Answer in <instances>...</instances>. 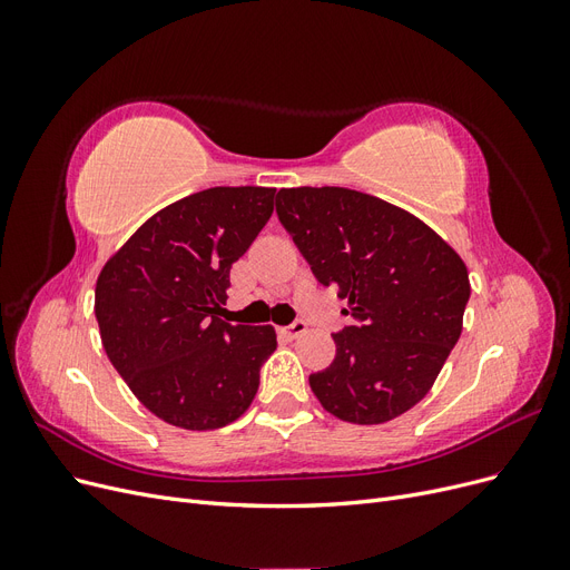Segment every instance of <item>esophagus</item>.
<instances>
[{
    "instance_id": "obj_1",
    "label": "esophagus",
    "mask_w": 570,
    "mask_h": 570,
    "mask_svg": "<svg viewBox=\"0 0 570 570\" xmlns=\"http://www.w3.org/2000/svg\"><path fill=\"white\" fill-rule=\"evenodd\" d=\"M302 333H306V321H302V318L292 321L289 325L281 327V335H283V337H287V340H295V337H299Z\"/></svg>"
}]
</instances>
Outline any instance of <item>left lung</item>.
Listing matches in <instances>:
<instances>
[{"label": "left lung", "mask_w": 570, "mask_h": 570, "mask_svg": "<svg viewBox=\"0 0 570 570\" xmlns=\"http://www.w3.org/2000/svg\"><path fill=\"white\" fill-rule=\"evenodd\" d=\"M275 214L352 318L333 335V364L308 375L318 402L358 425L402 416L459 342L471 297L461 256L416 216L347 187L281 189Z\"/></svg>", "instance_id": "left-lung-1"}]
</instances>
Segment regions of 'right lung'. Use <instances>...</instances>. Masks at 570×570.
Segmentation results:
<instances>
[{"mask_svg": "<svg viewBox=\"0 0 570 570\" xmlns=\"http://www.w3.org/2000/svg\"><path fill=\"white\" fill-rule=\"evenodd\" d=\"M273 187H209L154 214L95 289L101 344L154 416L214 430L243 416L275 350L273 325L220 321L230 268L273 214Z\"/></svg>", "mask_w": 570, "mask_h": 570, "instance_id": "1", "label": "right lung"}]
</instances>
